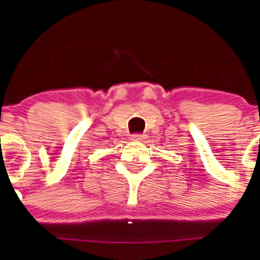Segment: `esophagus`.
<instances>
[{
	"label": "esophagus",
	"instance_id": "34e87169",
	"mask_svg": "<svg viewBox=\"0 0 260 260\" xmlns=\"http://www.w3.org/2000/svg\"><path fill=\"white\" fill-rule=\"evenodd\" d=\"M144 138H146V135L144 134H134V135H132V141L141 142V141H143Z\"/></svg>",
	"mask_w": 260,
	"mask_h": 260
}]
</instances>
